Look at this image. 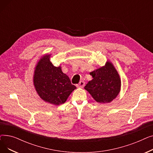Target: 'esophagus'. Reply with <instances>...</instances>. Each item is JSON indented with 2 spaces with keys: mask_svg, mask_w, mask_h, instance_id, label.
<instances>
[{
  "mask_svg": "<svg viewBox=\"0 0 153 153\" xmlns=\"http://www.w3.org/2000/svg\"><path fill=\"white\" fill-rule=\"evenodd\" d=\"M84 85H85V82L84 81H81L77 85V87L78 88H82L84 87Z\"/></svg>",
  "mask_w": 153,
  "mask_h": 153,
  "instance_id": "obj_1",
  "label": "esophagus"
}]
</instances>
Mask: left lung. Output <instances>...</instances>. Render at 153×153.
<instances>
[{
	"instance_id": "1",
	"label": "left lung",
	"mask_w": 153,
	"mask_h": 153,
	"mask_svg": "<svg viewBox=\"0 0 153 153\" xmlns=\"http://www.w3.org/2000/svg\"><path fill=\"white\" fill-rule=\"evenodd\" d=\"M92 79L84 89L100 103L113 101L121 90V79L114 64L107 60L105 64L90 72Z\"/></svg>"
}]
</instances>
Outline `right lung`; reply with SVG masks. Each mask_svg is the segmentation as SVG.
<instances>
[{
  "label": "right lung",
  "mask_w": 153,
  "mask_h": 153,
  "mask_svg": "<svg viewBox=\"0 0 153 153\" xmlns=\"http://www.w3.org/2000/svg\"><path fill=\"white\" fill-rule=\"evenodd\" d=\"M51 56V54H45L40 58L35 67L33 82L40 98L50 104L59 105L65 103L76 87L63 73L61 66H53Z\"/></svg>",
  "instance_id": "right-lung-1"
}]
</instances>
